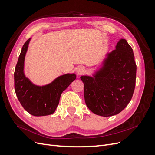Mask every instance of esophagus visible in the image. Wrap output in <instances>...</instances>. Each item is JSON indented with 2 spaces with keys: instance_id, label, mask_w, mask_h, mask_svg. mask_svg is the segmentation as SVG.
I'll list each match as a JSON object with an SVG mask.
<instances>
[{
  "instance_id": "esophagus-1",
  "label": "esophagus",
  "mask_w": 155,
  "mask_h": 155,
  "mask_svg": "<svg viewBox=\"0 0 155 155\" xmlns=\"http://www.w3.org/2000/svg\"><path fill=\"white\" fill-rule=\"evenodd\" d=\"M84 71H85V68H84V67H79L77 69V72L79 74H82Z\"/></svg>"
}]
</instances>
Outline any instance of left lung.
Masks as SVG:
<instances>
[{"label":"left lung","instance_id":"8db88e82","mask_svg":"<svg viewBox=\"0 0 155 155\" xmlns=\"http://www.w3.org/2000/svg\"><path fill=\"white\" fill-rule=\"evenodd\" d=\"M137 65L130 46L124 39L107 53L101 67L92 76H82L84 97L93 113L107 117L122 111L133 97Z\"/></svg>","mask_w":155,"mask_h":155}]
</instances>
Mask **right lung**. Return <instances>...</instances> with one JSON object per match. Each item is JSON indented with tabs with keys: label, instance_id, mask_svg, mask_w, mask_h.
Instances as JSON below:
<instances>
[{
	"label": "right lung",
	"instance_id": "obj_1",
	"mask_svg": "<svg viewBox=\"0 0 155 155\" xmlns=\"http://www.w3.org/2000/svg\"><path fill=\"white\" fill-rule=\"evenodd\" d=\"M31 38L23 45L14 72L15 91L23 108L35 116L53 114L57 108L61 95L76 78L75 74H66L55 78L48 85H34L25 76V59Z\"/></svg>",
	"mask_w": 155,
	"mask_h": 155
}]
</instances>
